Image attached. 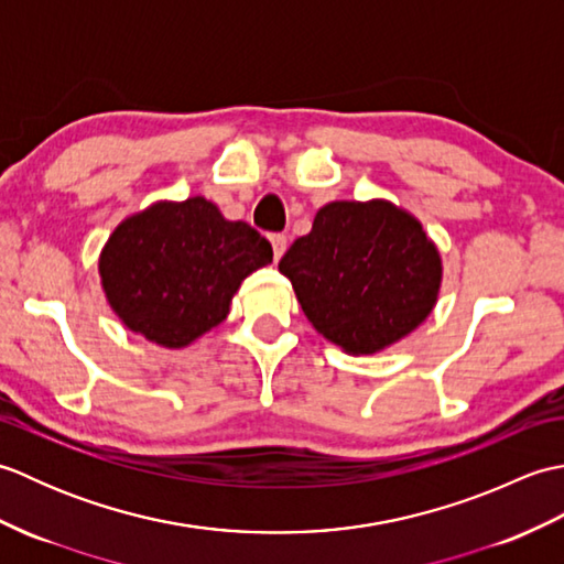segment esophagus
Returning a JSON list of instances; mask_svg holds the SVG:
<instances>
[{"label":"esophagus","instance_id":"esophagus-1","mask_svg":"<svg viewBox=\"0 0 564 564\" xmlns=\"http://www.w3.org/2000/svg\"><path fill=\"white\" fill-rule=\"evenodd\" d=\"M271 247H273V257L275 261H279L283 254H285V247H289V239H285L283 235H271Z\"/></svg>","mask_w":564,"mask_h":564}]
</instances>
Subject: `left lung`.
<instances>
[{
    "mask_svg": "<svg viewBox=\"0 0 564 564\" xmlns=\"http://www.w3.org/2000/svg\"><path fill=\"white\" fill-rule=\"evenodd\" d=\"M279 271L313 327L351 356L412 334L434 310L443 279L422 223L386 198L327 203Z\"/></svg>",
    "mask_w": 564,
    "mask_h": 564,
    "instance_id": "obj_1",
    "label": "left lung"
}]
</instances>
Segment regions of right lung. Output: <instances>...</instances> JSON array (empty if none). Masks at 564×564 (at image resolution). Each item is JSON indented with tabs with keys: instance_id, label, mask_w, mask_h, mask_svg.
Wrapping results in <instances>:
<instances>
[{
	"instance_id": "obj_1",
	"label": "right lung",
	"mask_w": 564,
	"mask_h": 564,
	"mask_svg": "<svg viewBox=\"0 0 564 564\" xmlns=\"http://www.w3.org/2000/svg\"><path fill=\"white\" fill-rule=\"evenodd\" d=\"M273 249L213 200H158L128 215L99 257L101 289L123 325L164 349H184L218 327L239 285Z\"/></svg>"
}]
</instances>
